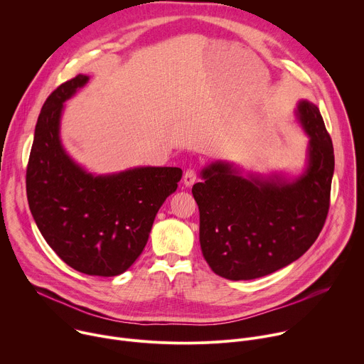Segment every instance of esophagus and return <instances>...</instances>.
Here are the masks:
<instances>
[{"mask_svg":"<svg viewBox=\"0 0 364 364\" xmlns=\"http://www.w3.org/2000/svg\"><path fill=\"white\" fill-rule=\"evenodd\" d=\"M196 180H197V173H196V170H194V168H188V170H186L184 177H183L184 184H186L187 187H190V186H193V184L196 183Z\"/></svg>","mask_w":364,"mask_h":364,"instance_id":"1","label":"esophagus"}]
</instances>
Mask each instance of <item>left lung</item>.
I'll return each instance as SVG.
<instances>
[{
  "label": "left lung",
  "mask_w": 364,
  "mask_h": 364,
  "mask_svg": "<svg viewBox=\"0 0 364 364\" xmlns=\"http://www.w3.org/2000/svg\"><path fill=\"white\" fill-rule=\"evenodd\" d=\"M309 136L308 167L294 181L242 177L230 164L201 171L191 188L200 212V246L212 271L226 279L269 275L296 261L313 245L328 215L334 148L320 109L298 103Z\"/></svg>",
  "instance_id": "obj_1"
}]
</instances>
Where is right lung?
<instances>
[{
	"instance_id": "add662e5",
	"label": "right lung",
	"mask_w": 364,
	"mask_h": 364,
	"mask_svg": "<svg viewBox=\"0 0 364 364\" xmlns=\"http://www.w3.org/2000/svg\"><path fill=\"white\" fill-rule=\"evenodd\" d=\"M89 80L62 83L38 115L26 173L27 200L43 237L73 269L97 277L125 272L142 253L155 215L177 190V167H139L92 176L72 161L59 138L63 102Z\"/></svg>"
}]
</instances>
